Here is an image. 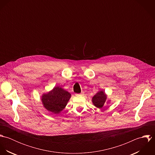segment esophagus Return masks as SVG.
<instances>
[{"label": "esophagus", "mask_w": 155, "mask_h": 155, "mask_svg": "<svg viewBox=\"0 0 155 155\" xmlns=\"http://www.w3.org/2000/svg\"><path fill=\"white\" fill-rule=\"evenodd\" d=\"M76 96H81V95H83V93H81V94H76Z\"/></svg>", "instance_id": "esophagus-1"}]
</instances>
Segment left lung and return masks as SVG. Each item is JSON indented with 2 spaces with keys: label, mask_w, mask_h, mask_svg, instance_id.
<instances>
[{
  "label": "left lung",
  "mask_w": 155,
  "mask_h": 155,
  "mask_svg": "<svg viewBox=\"0 0 155 155\" xmlns=\"http://www.w3.org/2000/svg\"><path fill=\"white\" fill-rule=\"evenodd\" d=\"M106 100L107 95L105 94L104 91H100L92 97V101L96 107L101 109L106 103Z\"/></svg>",
  "instance_id": "8db88e82"
}]
</instances>
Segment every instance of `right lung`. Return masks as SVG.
Masks as SVG:
<instances>
[{"label":"right lung","instance_id":"add662e5","mask_svg":"<svg viewBox=\"0 0 155 155\" xmlns=\"http://www.w3.org/2000/svg\"><path fill=\"white\" fill-rule=\"evenodd\" d=\"M71 94L64 89L57 86L48 93L43 94L42 102L47 110L59 114L66 106Z\"/></svg>","mask_w":155,"mask_h":155}]
</instances>
